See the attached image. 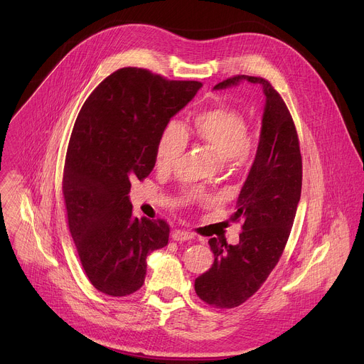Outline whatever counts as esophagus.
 Here are the masks:
<instances>
[{"label":"esophagus","instance_id":"34e87169","mask_svg":"<svg viewBox=\"0 0 364 364\" xmlns=\"http://www.w3.org/2000/svg\"><path fill=\"white\" fill-rule=\"evenodd\" d=\"M173 239L176 240V242H184V240H188V239H191L193 237V233H190V232H186V230H174L173 232Z\"/></svg>","mask_w":364,"mask_h":364}]
</instances>
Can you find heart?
I'll list each match as a JSON object with an SVG mask.
<instances>
[{"label":"heart","instance_id":"heart-1","mask_svg":"<svg viewBox=\"0 0 364 364\" xmlns=\"http://www.w3.org/2000/svg\"><path fill=\"white\" fill-rule=\"evenodd\" d=\"M188 136L209 146L222 161L233 166L246 164L253 151L245 117L230 107H215L198 112L187 129L177 121L166 124L155 148L157 164L163 168L174 167L187 149ZM184 197L193 201L198 200L201 193L187 190Z\"/></svg>","mask_w":364,"mask_h":364}]
</instances>
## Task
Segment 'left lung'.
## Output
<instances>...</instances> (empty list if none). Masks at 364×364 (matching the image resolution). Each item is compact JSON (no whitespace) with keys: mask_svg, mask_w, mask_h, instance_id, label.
Segmentation results:
<instances>
[{"mask_svg":"<svg viewBox=\"0 0 364 364\" xmlns=\"http://www.w3.org/2000/svg\"><path fill=\"white\" fill-rule=\"evenodd\" d=\"M242 80L262 85L267 102L256 157L230 218L243 222L239 243L212 237L215 262L194 282L200 299L216 308L239 306L264 285L288 242L302 186L296 128L274 86L264 77L236 75L215 89Z\"/></svg>","mask_w":364,"mask_h":364,"instance_id":"8db88e82","label":"left lung"}]
</instances>
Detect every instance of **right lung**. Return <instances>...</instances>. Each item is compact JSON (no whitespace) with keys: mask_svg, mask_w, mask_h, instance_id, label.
Listing matches in <instances>:
<instances>
[{"mask_svg":"<svg viewBox=\"0 0 364 364\" xmlns=\"http://www.w3.org/2000/svg\"><path fill=\"white\" fill-rule=\"evenodd\" d=\"M203 83L122 68L97 87L76 118L63 170L68 225L90 284L111 296L144 285L146 256L168 243L166 220L132 216L131 181L155 166L159 136Z\"/></svg>","mask_w":364,"mask_h":364,"instance_id":"1","label":"right lung"}]
</instances>
